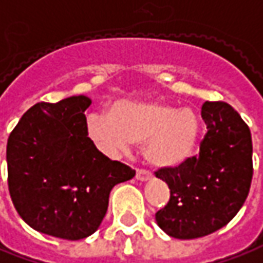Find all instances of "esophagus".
<instances>
[{
	"label": "esophagus",
	"mask_w": 263,
	"mask_h": 263,
	"mask_svg": "<svg viewBox=\"0 0 263 263\" xmlns=\"http://www.w3.org/2000/svg\"><path fill=\"white\" fill-rule=\"evenodd\" d=\"M137 180L138 181H148L151 180V174L148 171H144V170H137Z\"/></svg>",
	"instance_id": "obj_1"
}]
</instances>
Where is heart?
Returning <instances> with one entry per match:
<instances>
[{"mask_svg": "<svg viewBox=\"0 0 263 263\" xmlns=\"http://www.w3.org/2000/svg\"><path fill=\"white\" fill-rule=\"evenodd\" d=\"M87 137L105 153L142 144L145 161L158 170H174L192 158L200 134L197 115L189 108L162 102H115L109 114L86 118Z\"/></svg>", "mask_w": 263, "mask_h": 263, "instance_id": "1", "label": "heart"}]
</instances>
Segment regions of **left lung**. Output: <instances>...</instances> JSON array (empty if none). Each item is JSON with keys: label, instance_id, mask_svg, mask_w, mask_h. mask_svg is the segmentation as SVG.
Here are the masks:
<instances>
[{"label": "left lung", "instance_id": "obj_1", "mask_svg": "<svg viewBox=\"0 0 263 263\" xmlns=\"http://www.w3.org/2000/svg\"><path fill=\"white\" fill-rule=\"evenodd\" d=\"M207 134L197 157L181 167L158 170L170 201L155 214L168 236L196 239L226 226L242 209L253 174L249 126L226 102H204Z\"/></svg>", "mask_w": 263, "mask_h": 263}]
</instances>
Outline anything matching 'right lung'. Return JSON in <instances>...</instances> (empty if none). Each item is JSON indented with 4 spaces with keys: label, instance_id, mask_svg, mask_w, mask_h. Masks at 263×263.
<instances>
[{
    "label": "right lung",
    "instance_id": "add662e5",
    "mask_svg": "<svg viewBox=\"0 0 263 263\" xmlns=\"http://www.w3.org/2000/svg\"><path fill=\"white\" fill-rule=\"evenodd\" d=\"M90 103L85 95L35 103L7 142L14 207L30 228L49 236H90L106 214L110 190L135 176L87 137L85 110Z\"/></svg>",
    "mask_w": 263,
    "mask_h": 263
}]
</instances>
